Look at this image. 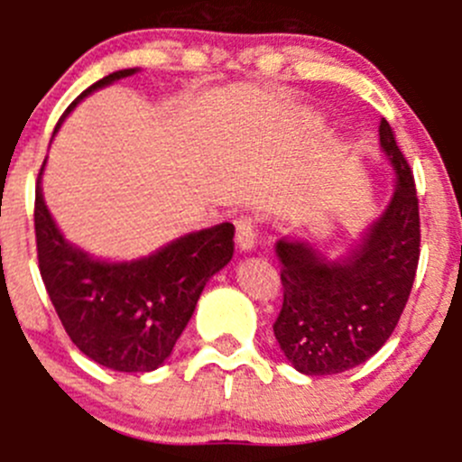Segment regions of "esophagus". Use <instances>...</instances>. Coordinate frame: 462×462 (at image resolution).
I'll list each match as a JSON object with an SVG mask.
<instances>
[{
	"mask_svg": "<svg viewBox=\"0 0 462 462\" xmlns=\"http://www.w3.org/2000/svg\"><path fill=\"white\" fill-rule=\"evenodd\" d=\"M254 241H257V235H254V223L253 218H239L236 221V235L235 244L239 248V253H250L254 248Z\"/></svg>",
	"mask_w": 462,
	"mask_h": 462,
	"instance_id": "34e87169",
	"label": "esophagus"
}]
</instances>
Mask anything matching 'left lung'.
Here are the masks:
<instances>
[{
  "mask_svg": "<svg viewBox=\"0 0 462 462\" xmlns=\"http://www.w3.org/2000/svg\"><path fill=\"white\" fill-rule=\"evenodd\" d=\"M380 147L395 185L384 212L339 257L310 241H277L283 306L274 337L304 375H335L375 356L398 326L420 257V217L411 170L380 120Z\"/></svg>",
  "mask_w": 462,
  "mask_h": 462,
  "instance_id": "obj_1",
  "label": "left lung"
}]
</instances>
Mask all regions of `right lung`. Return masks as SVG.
Here are the masks:
<instances>
[{
    "label": "right lung",
    "instance_id": "add662e5",
    "mask_svg": "<svg viewBox=\"0 0 462 462\" xmlns=\"http://www.w3.org/2000/svg\"><path fill=\"white\" fill-rule=\"evenodd\" d=\"M141 69L109 73L69 105L53 136L80 100ZM46 165V158H44ZM35 188V239L40 274L71 342L88 360L120 374H147L165 365L192 319L205 283L230 263L235 226L218 223L179 236L132 261L97 259L71 244Z\"/></svg>",
    "mask_w": 462,
    "mask_h": 462
}]
</instances>
